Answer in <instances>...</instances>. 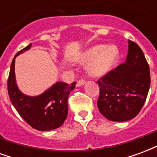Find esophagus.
<instances>
[{
  "label": "esophagus",
  "instance_id": "esophagus-1",
  "mask_svg": "<svg viewBox=\"0 0 157 157\" xmlns=\"http://www.w3.org/2000/svg\"><path fill=\"white\" fill-rule=\"evenodd\" d=\"M85 83L86 82L84 80H79L78 82H77V83H76V86H82L84 85Z\"/></svg>",
  "mask_w": 157,
  "mask_h": 157
}]
</instances>
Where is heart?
Here are the masks:
<instances>
[{
	"label": "heart",
	"mask_w": 157,
	"mask_h": 157,
	"mask_svg": "<svg viewBox=\"0 0 157 157\" xmlns=\"http://www.w3.org/2000/svg\"><path fill=\"white\" fill-rule=\"evenodd\" d=\"M119 58L118 48L114 45L92 46L74 59L76 63L87 64L86 71L90 76L102 77L114 68Z\"/></svg>",
	"instance_id": "1"
}]
</instances>
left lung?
Instances as JSON below:
<instances>
[{
	"label": "left lung",
	"mask_w": 157,
	"mask_h": 157,
	"mask_svg": "<svg viewBox=\"0 0 157 157\" xmlns=\"http://www.w3.org/2000/svg\"><path fill=\"white\" fill-rule=\"evenodd\" d=\"M126 60L98 82L99 111L110 121L124 122L137 115L147 98L151 76L148 63L137 44L128 40Z\"/></svg>",
	"instance_id": "8db88e82"
}]
</instances>
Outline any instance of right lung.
I'll use <instances>...</instances> for the list:
<instances>
[{"label": "right lung", "mask_w": 157, "mask_h": 157, "mask_svg": "<svg viewBox=\"0 0 157 157\" xmlns=\"http://www.w3.org/2000/svg\"><path fill=\"white\" fill-rule=\"evenodd\" d=\"M30 44L19 51L12 59L7 87L11 102L20 116L30 126L40 131H48L60 127L67 118L68 97L74 90L75 82L71 85L57 82L38 96H28L19 90L15 75V59L31 48Z\"/></svg>", "instance_id": "right-lung-1"}]
</instances>
